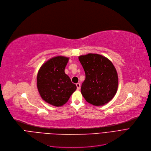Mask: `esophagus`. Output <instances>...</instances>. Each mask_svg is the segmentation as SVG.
<instances>
[{"mask_svg":"<svg viewBox=\"0 0 151 151\" xmlns=\"http://www.w3.org/2000/svg\"><path fill=\"white\" fill-rule=\"evenodd\" d=\"M76 87H77V90H80V88H81V84H80V83H76Z\"/></svg>","mask_w":151,"mask_h":151,"instance_id":"esophagus-1","label":"esophagus"}]
</instances>
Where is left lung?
Listing matches in <instances>:
<instances>
[{
	"instance_id": "left-lung-1",
	"label": "left lung",
	"mask_w": 151,
	"mask_h": 151,
	"mask_svg": "<svg viewBox=\"0 0 151 151\" xmlns=\"http://www.w3.org/2000/svg\"><path fill=\"white\" fill-rule=\"evenodd\" d=\"M85 73L81 93L88 103L103 106L116 95L119 85L116 69L106 57L88 53L78 56Z\"/></svg>"
}]
</instances>
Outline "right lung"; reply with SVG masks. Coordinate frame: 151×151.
Masks as SVG:
<instances>
[{"label": "right lung", "mask_w": 151, "mask_h": 151, "mask_svg": "<svg viewBox=\"0 0 151 151\" xmlns=\"http://www.w3.org/2000/svg\"><path fill=\"white\" fill-rule=\"evenodd\" d=\"M69 58L57 56L42 64L37 76V87L42 99L54 106L65 104L77 87L64 73Z\"/></svg>", "instance_id": "add662e5"}]
</instances>
